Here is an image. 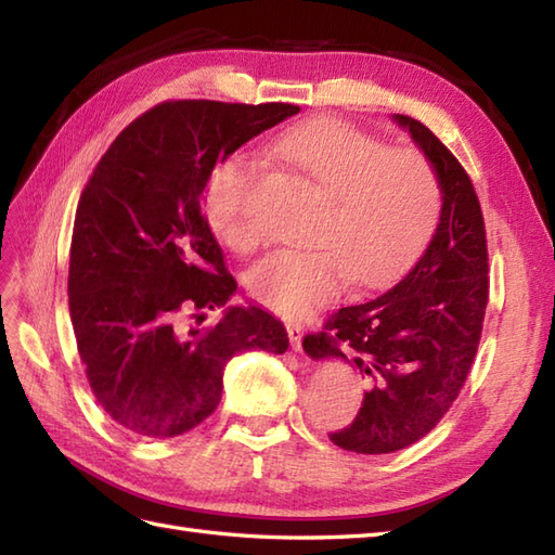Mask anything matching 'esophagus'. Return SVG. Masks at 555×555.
<instances>
[{
  "instance_id": "1",
  "label": "esophagus",
  "mask_w": 555,
  "mask_h": 555,
  "mask_svg": "<svg viewBox=\"0 0 555 555\" xmlns=\"http://www.w3.org/2000/svg\"><path fill=\"white\" fill-rule=\"evenodd\" d=\"M286 332H288V338H291V348H293V350H302V334H305L302 324L288 322V324H286Z\"/></svg>"
}]
</instances>
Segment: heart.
<instances>
[{
	"instance_id": "obj_1",
	"label": "heart",
	"mask_w": 555,
	"mask_h": 555,
	"mask_svg": "<svg viewBox=\"0 0 555 555\" xmlns=\"http://www.w3.org/2000/svg\"><path fill=\"white\" fill-rule=\"evenodd\" d=\"M305 181L328 197L312 250H276L247 271L250 296L284 317H302L334 298L346 281L360 288L391 284L427 250L443 211V188L431 162L415 150H393L348 121L293 126L276 140ZM257 162L231 155L205 193L211 231L235 253L262 238L255 215Z\"/></svg>"
}]
</instances>
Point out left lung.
<instances>
[{
    "label": "left lung",
    "mask_w": 555,
    "mask_h": 555,
    "mask_svg": "<svg viewBox=\"0 0 555 555\" xmlns=\"http://www.w3.org/2000/svg\"><path fill=\"white\" fill-rule=\"evenodd\" d=\"M396 121L439 173V229L391 291L340 308L302 338L310 358H350L370 386L352 424L328 434L367 455L408 448L441 422L473 370L489 302L487 229L473 181L427 126L400 114Z\"/></svg>",
    "instance_id": "obj_1"
}]
</instances>
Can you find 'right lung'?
Instances as JSON below:
<instances>
[{"label": "right lung", "mask_w": 555, "mask_h": 555, "mask_svg": "<svg viewBox=\"0 0 555 555\" xmlns=\"http://www.w3.org/2000/svg\"><path fill=\"white\" fill-rule=\"evenodd\" d=\"M298 104L169 100L140 114L100 157L78 199L68 312L88 384L124 429L169 439L217 410L223 367L245 350L286 352L288 334L233 296L203 197L219 164Z\"/></svg>", "instance_id": "obj_1"}]
</instances>
